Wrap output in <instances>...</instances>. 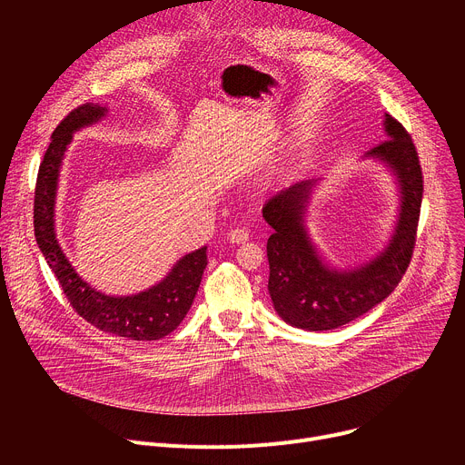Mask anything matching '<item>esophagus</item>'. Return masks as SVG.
<instances>
[{"mask_svg": "<svg viewBox=\"0 0 465 465\" xmlns=\"http://www.w3.org/2000/svg\"><path fill=\"white\" fill-rule=\"evenodd\" d=\"M228 241L233 242V244H241V242H246L248 241V232L244 228H235L228 233Z\"/></svg>", "mask_w": 465, "mask_h": 465, "instance_id": "obj_1", "label": "esophagus"}]
</instances>
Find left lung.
<instances>
[{
    "instance_id": "1",
    "label": "left lung",
    "mask_w": 465,
    "mask_h": 465,
    "mask_svg": "<svg viewBox=\"0 0 465 465\" xmlns=\"http://www.w3.org/2000/svg\"><path fill=\"white\" fill-rule=\"evenodd\" d=\"M386 140L364 160L384 165L400 196L393 232L384 248L357 267H333L307 226L311 194L320 180H303L278 193L262 208L274 232L267 242L269 292L283 322L305 331H329L350 323L386 300L401 282L416 242L423 196L421 165L409 132L384 114Z\"/></svg>"
}]
</instances>
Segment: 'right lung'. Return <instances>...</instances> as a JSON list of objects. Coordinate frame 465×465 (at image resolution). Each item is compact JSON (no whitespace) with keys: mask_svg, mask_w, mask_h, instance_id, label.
Instances as JSON below:
<instances>
[{"mask_svg":"<svg viewBox=\"0 0 465 465\" xmlns=\"http://www.w3.org/2000/svg\"><path fill=\"white\" fill-rule=\"evenodd\" d=\"M106 106L83 104L54 128L38 169L35 189V237L72 307L94 327L128 341H160L187 314L208 264V246L182 255L153 287L128 296H112L84 282L65 257L54 230V204L64 153L75 132L99 123Z\"/></svg>","mask_w":465,"mask_h":465,"instance_id":"obj_1","label":"right lung"}]
</instances>
